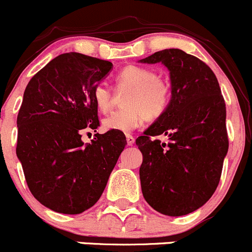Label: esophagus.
Wrapping results in <instances>:
<instances>
[{
	"instance_id": "1",
	"label": "esophagus",
	"mask_w": 252,
	"mask_h": 252,
	"mask_svg": "<svg viewBox=\"0 0 252 252\" xmlns=\"http://www.w3.org/2000/svg\"><path fill=\"white\" fill-rule=\"evenodd\" d=\"M126 141L128 146H132L134 143V137L132 134H126Z\"/></svg>"
}]
</instances>
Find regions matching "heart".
I'll return each instance as SVG.
<instances>
[{"instance_id": "heart-1", "label": "heart", "mask_w": 252, "mask_h": 252, "mask_svg": "<svg viewBox=\"0 0 252 252\" xmlns=\"http://www.w3.org/2000/svg\"><path fill=\"white\" fill-rule=\"evenodd\" d=\"M116 89H128L123 110L110 114L103 120L105 131L131 132L149 119H158L168 110L171 101V87L149 67L128 64L115 76ZM92 99L100 113H108L113 103V93L105 86H96Z\"/></svg>"}]
</instances>
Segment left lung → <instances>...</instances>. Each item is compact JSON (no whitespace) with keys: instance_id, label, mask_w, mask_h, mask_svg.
Instances as JSON below:
<instances>
[{"instance_id":"left-lung-1","label":"left lung","mask_w":252,"mask_h":252,"mask_svg":"<svg viewBox=\"0 0 252 252\" xmlns=\"http://www.w3.org/2000/svg\"><path fill=\"white\" fill-rule=\"evenodd\" d=\"M141 62H161L171 79L168 110L136 139L142 193L159 213L185 216L205 205L220 180L229 147L225 101L214 72L193 55L168 49Z\"/></svg>"}]
</instances>
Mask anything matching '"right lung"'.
Listing matches in <instances>:
<instances>
[{"label": "right lung", "instance_id": "right-lung-1", "mask_svg": "<svg viewBox=\"0 0 252 252\" xmlns=\"http://www.w3.org/2000/svg\"><path fill=\"white\" fill-rule=\"evenodd\" d=\"M113 63L78 52L55 57L29 81L17 125V157L34 197L50 210L78 214L96 203L127 144L123 132L99 126L93 89Z\"/></svg>", "mask_w": 252, "mask_h": 252}]
</instances>
